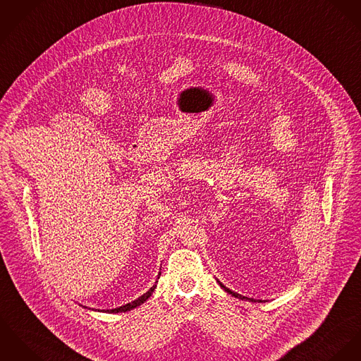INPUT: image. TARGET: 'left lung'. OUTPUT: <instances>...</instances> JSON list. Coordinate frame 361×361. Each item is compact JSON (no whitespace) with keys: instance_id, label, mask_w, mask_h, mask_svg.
Wrapping results in <instances>:
<instances>
[{"instance_id":"8db88e82","label":"left lung","mask_w":361,"mask_h":361,"mask_svg":"<svg viewBox=\"0 0 361 361\" xmlns=\"http://www.w3.org/2000/svg\"><path fill=\"white\" fill-rule=\"evenodd\" d=\"M219 284H221V287L228 293V294H230L231 296H234V298H238V299H241V300H248V302H263L262 299H254V298H248V296H244V295H240V294H237V293H234V291H231V290H229L228 287H225L219 280H216Z\"/></svg>"}]
</instances>
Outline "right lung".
I'll return each mask as SVG.
<instances>
[{
    "mask_svg": "<svg viewBox=\"0 0 361 361\" xmlns=\"http://www.w3.org/2000/svg\"><path fill=\"white\" fill-rule=\"evenodd\" d=\"M160 276H161V271L159 273V276H157V279H160ZM156 287H157V281L154 283V286L147 291V293H145L143 295L139 296L137 299H135V300H132L130 303H127V305H123V306H120V307H116V309H107V310H102V312H104V313H124V312H128V310H132V309H135V307H137V306H140L142 303H145L152 294H153V291L156 290ZM82 307H87V306H82ZM91 310V309H90ZM94 310V309H92Z\"/></svg>",
    "mask_w": 361,
    "mask_h": 361,
    "instance_id": "add662e5",
    "label": "right lung"
}]
</instances>
